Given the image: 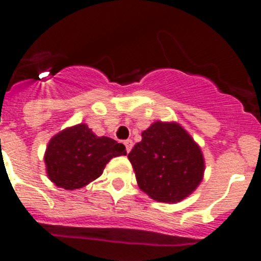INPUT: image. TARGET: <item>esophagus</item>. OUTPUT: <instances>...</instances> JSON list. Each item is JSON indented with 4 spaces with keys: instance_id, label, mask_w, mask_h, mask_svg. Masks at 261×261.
<instances>
[{
    "instance_id": "34e87169",
    "label": "esophagus",
    "mask_w": 261,
    "mask_h": 261,
    "mask_svg": "<svg viewBox=\"0 0 261 261\" xmlns=\"http://www.w3.org/2000/svg\"><path fill=\"white\" fill-rule=\"evenodd\" d=\"M124 145H125L126 153H129V151L132 150V147H133V142H132V140H126V141H124Z\"/></svg>"
}]
</instances>
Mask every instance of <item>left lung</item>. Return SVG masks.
I'll return each mask as SVG.
<instances>
[{
	"label": "left lung",
	"instance_id": "obj_1",
	"mask_svg": "<svg viewBox=\"0 0 261 261\" xmlns=\"http://www.w3.org/2000/svg\"><path fill=\"white\" fill-rule=\"evenodd\" d=\"M128 154L142 192L176 204L200 186L205 171L201 147L176 121H154Z\"/></svg>",
	"mask_w": 261,
	"mask_h": 261
}]
</instances>
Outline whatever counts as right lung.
I'll list each match as a JSON object with an SVG mask.
<instances>
[{"label":"right lung","instance_id":"right-lung-1","mask_svg":"<svg viewBox=\"0 0 261 261\" xmlns=\"http://www.w3.org/2000/svg\"><path fill=\"white\" fill-rule=\"evenodd\" d=\"M126 155L125 146L110 137H98L86 124L68 126L53 136L45 149L48 177L64 190H78L98 179L115 156Z\"/></svg>","mask_w":261,"mask_h":261}]
</instances>
